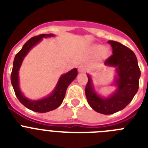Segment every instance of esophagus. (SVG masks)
<instances>
[{
	"instance_id": "1",
	"label": "esophagus",
	"mask_w": 148,
	"mask_h": 148,
	"mask_svg": "<svg viewBox=\"0 0 148 148\" xmlns=\"http://www.w3.org/2000/svg\"><path fill=\"white\" fill-rule=\"evenodd\" d=\"M78 71L81 73H84V72H85V67H84V66H83V65H80V66L78 67Z\"/></svg>"
}]
</instances>
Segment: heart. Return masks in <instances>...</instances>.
<instances>
[{
    "mask_svg": "<svg viewBox=\"0 0 148 148\" xmlns=\"http://www.w3.org/2000/svg\"><path fill=\"white\" fill-rule=\"evenodd\" d=\"M95 55H99L101 59H107L110 56L111 50L108 47H104L102 45H95L92 49Z\"/></svg>",
    "mask_w": 148,
    "mask_h": 148,
    "instance_id": "b5f03b06",
    "label": "heart"
}]
</instances>
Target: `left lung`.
<instances>
[{
  "label": "left lung",
  "mask_w": 148,
  "mask_h": 148,
  "mask_svg": "<svg viewBox=\"0 0 148 148\" xmlns=\"http://www.w3.org/2000/svg\"><path fill=\"white\" fill-rule=\"evenodd\" d=\"M113 49V55L104 61V64L116 67L119 76L116 78L117 90L108 99L95 93L91 78L87 75L88 82L85 94L88 104L94 110L109 115L121 110L133 99L138 90V81L141 75L136 55L126 46L117 41H108Z\"/></svg>",
  "instance_id": "8db88e82"
}]
</instances>
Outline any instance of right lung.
<instances>
[{
  "instance_id": "obj_1",
  "label": "right lung",
  "mask_w": 148,
  "mask_h": 148,
  "mask_svg": "<svg viewBox=\"0 0 148 148\" xmlns=\"http://www.w3.org/2000/svg\"><path fill=\"white\" fill-rule=\"evenodd\" d=\"M53 35H54L53 34H41V35L31 38L24 44L22 49L17 53L13 61V67L11 73V82L15 95L18 100L20 101V102L25 106L26 108L38 113H47L58 108L64 99L67 87L76 78L78 75V70L76 68H75L64 75H61L56 89L53 90L52 94L47 98H44L40 100H29L25 96H23L22 92H21L19 83H18V81H19L18 70L20 69L23 58L27 56L29 51L32 49L35 44H37L43 38L51 37Z\"/></svg>"
}]
</instances>
